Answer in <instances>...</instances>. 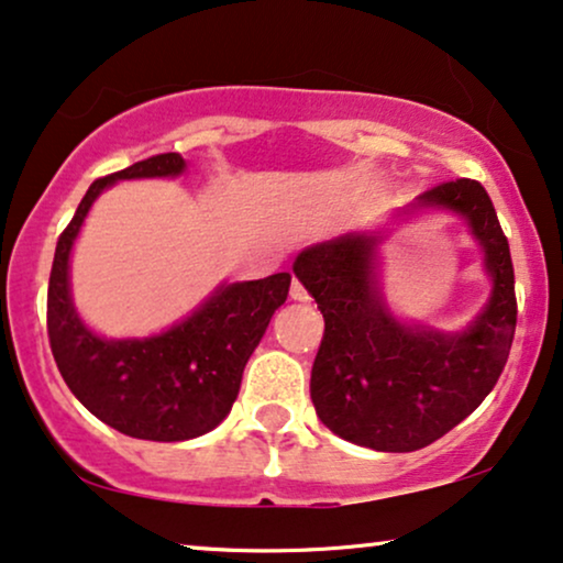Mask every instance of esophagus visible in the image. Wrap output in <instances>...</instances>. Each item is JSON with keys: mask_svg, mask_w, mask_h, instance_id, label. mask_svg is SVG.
Here are the masks:
<instances>
[{"mask_svg": "<svg viewBox=\"0 0 563 563\" xmlns=\"http://www.w3.org/2000/svg\"><path fill=\"white\" fill-rule=\"evenodd\" d=\"M290 298H294V301H309V290H306L301 286V280H296V277L294 283H290Z\"/></svg>", "mask_w": 563, "mask_h": 563, "instance_id": "esophagus-1", "label": "esophagus"}]
</instances>
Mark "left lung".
Instances as JSON below:
<instances>
[{"label": "left lung", "mask_w": 563, "mask_h": 563, "mask_svg": "<svg viewBox=\"0 0 563 563\" xmlns=\"http://www.w3.org/2000/svg\"><path fill=\"white\" fill-rule=\"evenodd\" d=\"M415 208L461 213L482 244L494 290L466 332H432L391 317L376 288V236H340L294 262L324 313L311 368L317 415L334 434L380 453L419 451L461 424L499 380L517 324L512 257L484 185L440 183Z\"/></svg>", "instance_id": "1"}]
</instances>
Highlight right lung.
<instances>
[{
    "mask_svg": "<svg viewBox=\"0 0 563 563\" xmlns=\"http://www.w3.org/2000/svg\"><path fill=\"white\" fill-rule=\"evenodd\" d=\"M183 169V156L169 152L95 179L58 236L48 280V342L66 386L104 424L156 443L198 438L223 422L246 360L290 288L288 273L221 286L192 317L146 340H102L81 324L69 296V254L95 198L115 179Z\"/></svg>",
    "mask_w": 563,
    "mask_h": 563,
    "instance_id": "1",
    "label": "right lung"
}]
</instances>
